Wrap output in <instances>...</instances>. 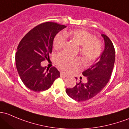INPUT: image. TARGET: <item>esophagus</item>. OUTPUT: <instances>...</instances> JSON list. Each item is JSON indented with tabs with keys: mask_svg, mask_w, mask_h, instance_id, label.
<instances>
[{
	"mask_svg": "<svg viewBox=\"0 0 129 129\" xmlns=\"http://www.w3.org/2000/svg\"><path fill=\"white\" fill-rule=\"evenodd\" d=\"M67 74H63V72H61L60 73V77H67Z\"/></svg>",
	"mask_w": 129,
	"mask_h": 129,
	"instance_id": "34e87169",
	"label": "esophagus"
}]
</instances>
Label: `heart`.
Masks as SVG:
<instances>
[{
	"label": "heart",
	"mask_w": 129,
	"mask_h": 129,
	"mask_svg": "<svg viewBox=\"0 0 129 129\" xmlns=\"http://www.w3.org/2000/svg\"><path fill=\"white\" fill-rule=\"evenodd\" d=\"M69 36L78 46H80V54L83 59L87 62L97 59L102 53V44L91 33L83 29H76L70 32L59 33L54 38L53 46L55 49H59L65 45ZM57 64L61 69L68 70L79 65L78 59L72 58L64 54H59L55 57Z\"/></svg>",
	"instance_id": "b5f03b06"
}]
</instances>
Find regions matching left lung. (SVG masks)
Segmentation results:
<instances>
[{
    "label": "left lung",
    "instance_id": "obj_1",
    "mask_svg": "<svg viewBox=\"0 0 129 129\" xmlns=\"http://www.w3.org/2000/svg\"><path fill=\"white\" fill-rule=\"evenodd\" d=\"M101 36L104 40L103 52L89 68L82 73L86 77L87 82L83 83L80 80L74 88L66 90L69 96L77 101H85L95 96L110 79L115 62V49L110 39L103 34Z\"/></svg>",
    "mask_w": 129,
    "mask_h": 129
}]
</instances>
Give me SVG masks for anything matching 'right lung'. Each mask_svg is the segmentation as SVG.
I'll list each match as a JSON object with an SVG mask.
<instances>
[{"label":"right lung","mask_w":129,"mask_h":129,"mask_svg":"<svg viewBox=\"0 0 129 129\" xmlns=\"http://www.w3.org/2000/svg\"><path fill=\"white\" fill-rule=\"evenodd\" d=\"M66 26L45 22L31 29L20 41L15 55L17 71L24 85L34 91L49 89L60 77L55 67L41 66L42 61L49 59L55 35Z\"/></svg>","instance_id":"1"}]
</instances>
